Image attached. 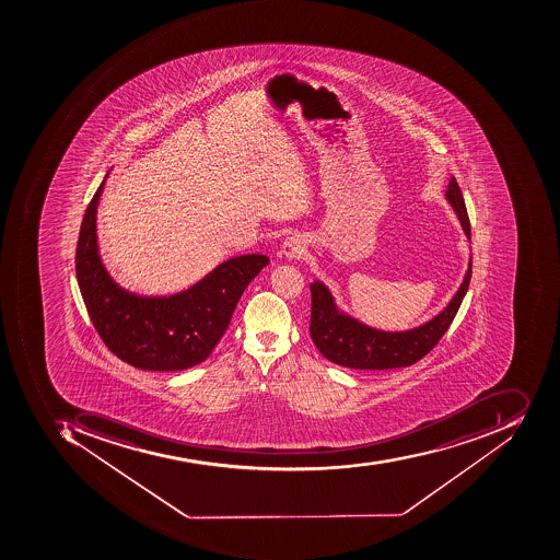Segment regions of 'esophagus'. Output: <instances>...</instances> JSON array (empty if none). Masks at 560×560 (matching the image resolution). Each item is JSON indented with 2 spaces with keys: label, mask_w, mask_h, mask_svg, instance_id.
<instances>
[{
  "label": "esophagus",
  "mask_w": 560,
  "mask_h": 560,
  "mask_svg": "<svg viewBox=\"0 0 560 560\" xmlns=\"http://www.w3.org/2000/svg\"><path fill=\"white\" fill-rule=\"evenodd\" d=\"M281 248L288 259H301L306 254V242L303 236L293 235L284 240Z\"/></svg>",
  "instance_id": "obj_1"
}]
</instances>
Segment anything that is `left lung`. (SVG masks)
I'll list each match as a JSON object with an SVG mask.
<instances>
[{"label": "left lung", "instance_id": "left-lung-1", "mask_svg": "<svg viewBox=\"0 0 560 560\" xmlns=\"http://www.w3.org/2000/svg\"><path fill=\"white\" fill-rule=\"evenodd\" d=\"M446 199L458 214L459 223L470 235V220L467 206L463 201L462 189L455 177L450 180ZM471 279V259L463 284L456 291L446 308L434 316L428 324L407 330V332H382L376 328L366 327L351 316L337 310L332 294L322 282L315 281L312 290V322L310 336L322 355L339 364L354 370H392V368L412 366L419 359L431 352L444 336L463 298L467 294Z\"/></svg>", "mask_w": 560, "mask_h": 560}]
</instances>
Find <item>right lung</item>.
<instances>
[{
  "label": "right lung",
  "instance_id": "1",
  "mask_svg": "<svg viewBox=\"0 0 560 560\" xmlns=\"http://www.w3.org/2000/svg\"><path fill=\"white\" fill-rule=\"evenodd\" d=\"M104 182L86 208L77 245L78 285L93 327L110 352L139 370L178 371L202 363L226 332L248 282L269 259L233 257L174 296L128 293L108 276L98 255L95 221Z\"/></svg>",
  "mask_w": 560,
  "mask_h": 560
}]
</instances>
